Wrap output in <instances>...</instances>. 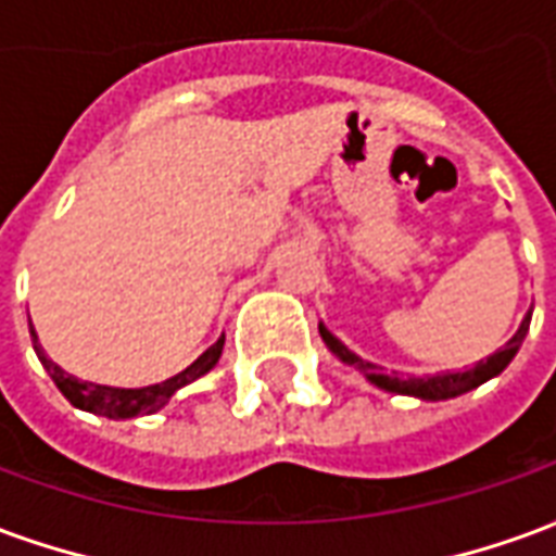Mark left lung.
<instances>
[{"mask_svg": "<svg viewBox=\"0 0 556 556\" xmlns=\"http://www.w3.org/2000/svg\"><path fill=\"white\" fill-rule=\"evenodd\" d=\"M527 330H530V313L525 315V321L518 327V333H515L501 351H494L491 357H485L482 363H477L473 369H467V372H453V375H434V378H399V375H387L381 372V366H375V363L363 361L357 357L354 351H349L342 342H339L325 325H318V333L327 342V349L337 354L339 361L349 363L354 369H361L375 387H381V390H390V393H402V396H417V399H429V402H438V399H453L462 396L467 390H473V387L485 384L489 378L494 375H501L509 361H513L518 349H521V342H525Z\"/></svg>", "mask_w": 556, "mask_h": 556, "instance_id": "obj_1", "label": "left lung"}]
</instances>
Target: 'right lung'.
<instances>
[{
  "mask_svg": "<svg viewBox=\"0 0 556 556\" xmlns=\"http://www.w3.org/2000/svg\"><path fill=\"white\" fill-rule=\"evenodd\" d=\"M29 333H31V345L38 351V361L41 366L50 372V378L55 381V387L62 390V396L74 405V408L89 410V414H101V417L110 419H130V417H142V414H154L160 410L166 402H169L181 387L193 384L195 378H202L205 372H211L217 366L219 354H223V342L226 337H219L211 349L195 357L184 372H178L169 381L163 384H151V387H139V390H122V387H103V384H89V381H79L74 375H67L65 369H59L47 354H43L41 342L35 337L29 321Z\"/></svg>",
  "mask_w": 556,
  "mask_h": 556,
  "instance_id": "right-lung-1",
  "label": "right lung"
}]
</instances>
